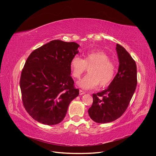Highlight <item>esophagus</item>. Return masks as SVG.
Segmentation results:
<instances>
[{"mask_svg": "<svg viewBox=\"0 0 156 156\" xmlns=\"http://www.w3.org/2000/svg\"><path fill=\"white\" fill-rule=\"evenodd\" d=\"M85 94V92L82 90H79V95L81 96V95H83V94Z\"/></svg>", "mask_w": 156, "mask_h": 156, "instance_id": "34e87169", "label": "esophagus"}]
</instances>
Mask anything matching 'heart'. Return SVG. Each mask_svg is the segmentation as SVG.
I'll list each match as a JSON object with an SVG mask.
<instances>
[{"label": "heart", "instance_id": "obj_1", "mask_svg": "<svg viewBox=\"0 0 156 156\" xmlns=\"http://www.w3.org/2000/svg\"><path fill=\"white\" fill-rule=\"evenodd\" d=\"M108 55L103 51H88L84 55V59L75 56L71 60L70 68L72 76L79 79L87 67L88 74L84 76L77 84L84 89H92L99 84L100 87H106L113 81L116 74V66L109 60Z\"/></svg>", "mask_w": 156, "mask_h": 156}]
</instances>
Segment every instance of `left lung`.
Returning a JSON list of instances; mask_svg holds the SVG:
<instances>
[{
    "mask_svg": "<svg viewBox=\"0 0 156 156\" xmlns=\"http://www.w3.org/2000/svg\"><path fill=\"white\" fill-rule=\"evenodd\" d=\"M119 60L118 73L104 90L93 94V103L88 111L91 119L105 124L124 114L135 91L137 77L135 60L123 47L116 44Z\"/></svg>",
    "mask_w": 156,
    "mask_h": 156,
    "instance_id": "1",
    "label": "left lung"
}]
</instances>
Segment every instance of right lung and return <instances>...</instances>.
<instances>
[{
	"instance_id": "right-lung-1",
	"label": "right lung",
	"mask_w": 156,
	"mask_h": 156,
	"mask_svg": "<svg viewBox=\"0 0 156 156\" xmlns=\"http://www.w3.org/2000/svg\"><path fill=\"white\" fill-rule=\"evenodd\" d=\"M79 45L58 40L32 51L22 70V101L33 119L46 125L62 122L70 102L79 96L71 77L70 62Z\"/></svg>"
}]
</instances>
